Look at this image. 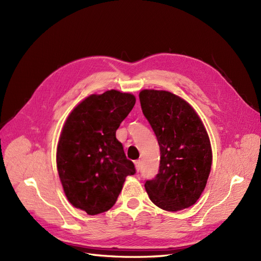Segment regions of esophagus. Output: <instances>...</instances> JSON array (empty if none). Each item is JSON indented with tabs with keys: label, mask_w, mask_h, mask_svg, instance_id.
Segmentation results:
<instances>
[{
	"label": "esophagus",
	"mask_w": 261,
	"mask_h": 261,
	"mask_svg": "<svg viewBox=\"0 0 261 261\" xmlns=\"http://www.w3.org/2000/svg\"><path fill=\"white\" fill-rule=\"evenodd\" d=\"M135 167H136L137 172H139V171H140V167H141V162H140V160L135 161Z\"/></svg>",
	"instance_id": "esophagus-1"
}]
</instances>
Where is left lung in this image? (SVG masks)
Returning a JSON list of instances; mask_svg holds the SVG:
<instances>
[{
    "mask_svg": "<svg viewBox=\"0 0 261 261\" xmlns=\"http://www.w3.org/2000/svg\"><path fill=\"white\" fill-rule=\"evenodd\" d=\"M143 113L160 147V167L145 188L150 200L167 211L193 206L206 187L212 151L206 128L187 102L164 90L140 91Z\"/></svg>",
    "mask_w": 261,
    "mask_h": 261,
    "instance_id": "1",
    "label": "left lung"
}]
</instances>
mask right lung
<instances>
[{
	"label": "right lung",
	"mask_w": 261,
	"mask_h": 261,
	"mask_svg": "<svg viewBox=\"0 0 261 261\" xmlns=\"http://www.w3.org/2000/svg\"><path fill=\"white\" fill-rule=\"evenodd\" d=\"M135 102L133 94L117 90L91 94L63 126L57 151L59 176L68 201L90 216L111 209L126 176L136 173L115 136Z\"/></svg>",
	"instance_id": "1"
}]
</instances>
